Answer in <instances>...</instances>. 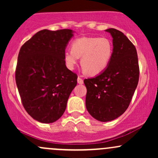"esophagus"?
Masks as SVG:
<instances>
[{
    "label": "esophagus",
    "mask_w": 158,
    "mask_h": 158,
    "mask_svg": "<svg viewBox=\"0 0 158 158\" xmlns=\"http://www.w3.org/2000/svg\"><path fill=\"white\" fill-rule=\"evenodd\" d=\"M77 82L79 83V84H80V85H81V84H83V80L82 79H81L80 77H78V79H77Z\"/></svg>",
    "instance_id": "esophagus-1"
}]
</instances>
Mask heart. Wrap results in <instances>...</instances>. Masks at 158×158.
<instances>
[{"label": "heart", "instance_id": "1", "mask_svg": "<svg viewBox=\"0 0 158 158\" xmlns=\"http://www.w3.org/2000/svg\"><path fill=\"white\" fill-rule=\"evenodd\" d=\"M113 55V45L107 38L81 37L74 40L71 51L64 54L67 68L73 70L81 58V65L88 75L102 73L109 64Z\"/></svg>", "mask_w": 158, "mask_h": 158}]
</instances>
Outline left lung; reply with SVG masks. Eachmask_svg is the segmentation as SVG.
I'll return each mask as SVG.
<instances>
[{"label":"left lung","instance_id":"obj_1","mask_svg":"<svg viewBox=\"0 0 158 158\" xmlns=\"http://www.w3.org/2000/svg\"><path fill=\"white\" fill-rule=\"evenodd\" d=\"M113 38V55L107 68L96 77L86 79L85 106L94 119L108 122L126 111L139 81L136 48L122 32L106 30Z\"/></svg>","mask_w":158,"mask_h":158}]
</instances>
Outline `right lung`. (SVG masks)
Listing matches in <instances>:
<instances>
[{"label": "right lung", "instance_id": "add662e5", "mask_svg": "<svg viewBox=\"0 0 158 158\" xmlns=\"http://www.w3.org/2000/svg\"><path fill=\"white\" fill-rule=\"evenodd\" d=\"M72 30H43L25 42L18 57L15 81L25 110L35 120L52 123L66 109L77 75L64 61Z\"/></svg>", "mask_w": 158, "mask_h": 158}]
</instances>
